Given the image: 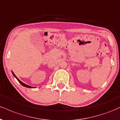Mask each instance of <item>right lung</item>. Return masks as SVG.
Returning a JSON list of instances; mask_svg holds the SVG:
<instances>
[{
  "mask_svg": "<svg viewBox=\"0 0 120 120\" xmlns=\"http://www.w3.org/2000/svg\"><path fill=\"white\" fill-rule=\"evenodd\" d=\"M12 74H13V76H14V77H15V78H16V79H17V80H18V81H19V82H20V83L21 84V85H22V86H24V87H28V88H34V87H32V86H29V85H26V84H25L24 83H23V82H21V81L20 80V79H19V78H18L17 77H16V75H15V74H14V73H13V71H12Z\"/></svg>",
  "mask_w": 120,
  "mask_h": 120,
  "instance_id": "right-lung-1",
  "label": "right lung"
}]
</instances>
